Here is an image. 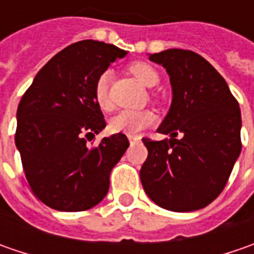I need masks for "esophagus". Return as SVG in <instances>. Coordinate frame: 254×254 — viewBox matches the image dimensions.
Masks as SVG:
<instances>
[{"label":"esophagus","mask_w":254,"mask_h":254,"mask_svg":"<svg viewBox=\"0 0 254 254\" xmlns=\"http://www.w3.org/2000/svg\"><path fill=\"white\" fill-rule=\"evenodd\" d=\"M128 140H130L131 144H134V142L140 141V140H141V137H140V135H132V134H130V135H128Z\"/></svg>","instance_id":"obj_1"}]
</instances>
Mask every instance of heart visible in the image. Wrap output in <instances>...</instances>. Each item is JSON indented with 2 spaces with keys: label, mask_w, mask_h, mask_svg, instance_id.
Instances as JSON below:
<instances>
[{
  "label": "heart",
  "mask_w": 254,
  "mask_h": 254,
  "mask_svg": "<svg viewBox=\"0 0 254 254\" xmlns=\"http://www.w3.org/2000/svg\"><path fill=\"white\" fill-rule=\"evenodd\" d=\"M128 72L144 86H155L158 83V72L147 62H132L128 64ZM112 79V72L104 70L97 76L93 86L94 102L102 110L110 109L109 99V83ZM155 123V114L151 110H122L113 116L109 123V127L113 132L124 134H137L144 128L150 127Z\"/></svg>",
  "instance_id": "b5f03b06"
}]
</instances>
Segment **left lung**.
<instances>
[{
    "label": "left lung",
    "mask_w": 254,
    "mask_h": 254,
    "mask_svg": "<svg viewBox=\"0 0 254 254\" xmlns=\"http://www.w3.org/2000/svg\"><path fill=\"white\" fill-rule=\"evenodd\" d=\"M150 61L170 76L172 103L158 132L171 138H142L148 150L142 188L164 209H202L219 196L242 151L239 103L200 55L167 49Z\"/></svg>",
    "instance_id": "obj_1"
}]
</instances>
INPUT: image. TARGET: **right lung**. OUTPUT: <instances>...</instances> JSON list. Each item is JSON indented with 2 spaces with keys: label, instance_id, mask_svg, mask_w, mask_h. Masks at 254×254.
<instances>
[{
  "label": "right lung",
  "instance_id": "obj_1",
  "mask_svg": "<svg viewBox=\"0 0 254 254\" xmlns=\"http://www.w3.org/2000/svg\"><path fill=\"white\" fill-rule=\"evenodd\" d=\"M126 55L92 39L69 45L38 72L18 104L15 144L25 177L35 196L52 209L87 210L109 190L110 172L130 142L122 132L96 147L85 138L106 127L93 97L94 82Z\"/></svg>",
  "mask_w": 254,
  "mask_h": 254
}]
</instances>
